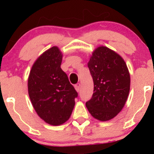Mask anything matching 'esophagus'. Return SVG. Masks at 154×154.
<instances>
[{
    "label": "esophagus",
    "mask_w": 154,
    "mask_h": 154,
    "mask_svg": "<svg viewBox=\"0 0 154 154\" xmlns=\"http://www.w3.org/2000/svg\"><path fill=\"white\" fill-rule=\"evenodd\" d=\"M80 87H81V85H80V84H79V83H77V84H76L75 85V90L77 92L79 91V90H80Z\"/></svg>",
    "instance_id": "1"
}]
</instances>
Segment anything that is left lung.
<instances>
[{"label":"left lung","mask_w":154,"mask_h":154,"mask_svg":"<svg viewBox=\"0 0 154 154\" xmlns=\"http://www.w3.org/2000/svg\"><path fill=\"white\" fill-rule=\"evenodd\" d=\"M88 66L94 90L86 107L96 119H113L123 109L130 92V75L126 63L115 51L100 46L93 52Z\"/></svg>","instance_id":"8db88e82"}]
</instances>
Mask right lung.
Segmentation results:
<instances>
[{"label": "right lung", "instance_id": "add662e5", "mask_svg": "<svg viewBox=\"0 0 154 154\" xmlns=\"http://www.w3.org/2000/svg\"><path fill=\"white\" fill-rule=\"evenodd\" d=\"M62 56L59 48H51L35 61L28 77L33 108L42 119L54 126L69 119L78 95L61 69Z\"/></svg>", "mask_w": 154, "mask_h": 154}]
</instances>
